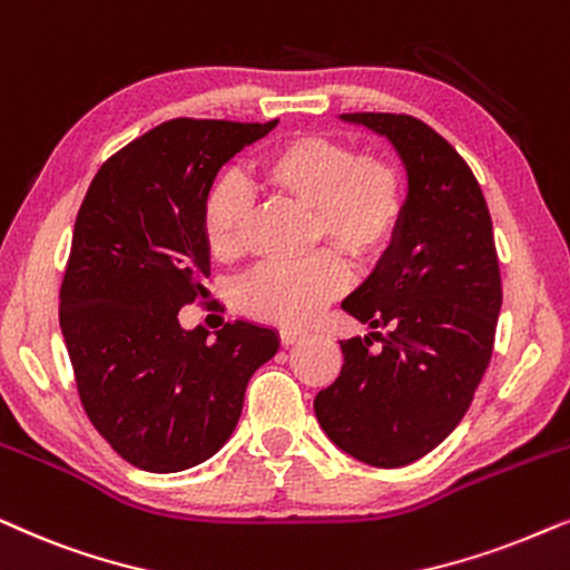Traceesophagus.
I'll return each instance as SVG.
<instances>
[{
    "mask_svg": "<svg viewBox=\"0 0 570 570\" xmlns=\"http://www.w3.org/2000/svg\"><path fill=\"white\" fill-rule=\"evenodd\" d=\"M301 337H306V330H291V327L279 330V343H283V345H293V343H298Z\"/></svg>",
    "mask_w": 570,
    "mask_h": 570,
    "instance_id": "1",
    "label": "esophagus"
}]
</instances>
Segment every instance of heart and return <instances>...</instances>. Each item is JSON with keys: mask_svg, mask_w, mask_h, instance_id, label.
<instances>
[{"mask_svg": "<svg viewBox=\"0 0 570 570\" xmlns=\"http://www.w3.org/2000/svg\"><path fill=\"white\" fill-rule=\"evenodd\" d=\"M258 186L312 212V240L353 264H372L393 246L405 214V183L384 154H358L348 140L301 132L272 144L256 159ZM254 212L235 177H222L204 198L202 238L212 258L243 254ZM322 250L301 264H264L238 287L243 314L272 324H303L348 283L343 258Z\"/></svg>", "mask_w": 570, "mask_h": 570, "instance_id": "obj_1", "label": "heart"}]
</instances>
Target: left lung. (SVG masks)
<instances>
[{
  "instance_id": "8db88e82",
  "label": "left lung",
  "mask_w": 570,
  "mask_h": 570,
  "mask_svg": "<svg viewBox=\"0 0 570 570\" xmlns=\"http://www.w3.org/2000/svg\"><path fill=\"white\" fill-rule=\"evenodd\" d=\"M343 120L390 138L409 173V198L393 246L343 301V312L384 332L340 340L343 368L314 411L340 450L397 469L438 448L474 401L492 358L500 264L482 188L438 130L411 115Z\"/></svg>"
}]
</instances>
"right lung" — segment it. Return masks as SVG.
Masks as SVG:
<instances>
[{"mask_svg":"<svg viewBox=\"0 0 570 570\" xmlns=\"http://www.w3.org/2000/svg\"><path fill=\"white\" fill-rule=\"evenodd\" d=\"M177 117L112 154L80 204L59 327L96 432L154 474L204 463L230 440L272 330L227 322L217 340L177 312L206 293L204 198L243 146L275 128Z\"/></svg>","mask_w":570,"mask_h":570,"instance_id":"add662e5","label":"right lung"}]
</instances>
